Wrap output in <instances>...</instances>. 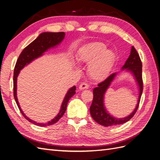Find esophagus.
<instances>
[{
	"mask_svg": "<svg viewBox=\"0 0 160 160\" xmlns=\"http://www.w3.org/2000/svg\"><path fill=\"white\" fill-rule=\"evenodd\" d=\"M79 89L80 90H83V89H88L89 88V85L87 84L86 83H82L80 84L79 85Z\"/></svg>",
	"mask_w": 160,
	"mask_h": 160,
	"instance_id": "obj_1",
	"label": "esophagus"
}]
</instances>
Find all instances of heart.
Masks as SVG:
<instances>
[{"mask_svg": "<svg viewBox=\"0 0 160 160\" xmlns=\"http://www.w3.org/2000/svg\"><path fill=\"white\" fill-rule=\"evenodd\" d=\"M115 59V53L106 49L105 44L93 42L85 45L79 50L78 59L88 64L89 76L95 81H101L108 75Z\"/></svg>", "mask_w": 160, "mask_h": 160, "instance_id": "1", "label": "heart"}]
</instances>
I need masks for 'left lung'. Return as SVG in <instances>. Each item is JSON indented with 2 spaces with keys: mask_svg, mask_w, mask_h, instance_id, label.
I'll return each instance as SVG.
<instances>
[{
  "mask_svg": "<svg viewBox=\"0 0 160 160\" xmlns=\"http://www.w3.org/2000/svg\"><path fill=\"white\" fill-rule=\"evenodd\" d=\"M122 69H126L127 71H130L133 75L135 81H137L139 91L138 103L136 108H135L133 112L129 115L128 117H125L124 118H115L108 113L104 106V95L109 87L111 82H112V81L114 79L117 73L114 72V73L110 75L107 79L98 85V88L93 89V99L89 109L92 118L97 123L105 127L115 126V125L128 122L129 119L133 117L139 107L140 99H141L143 92L142 63L139 55L134 47L132 46L130 55Z\"/></svg>",
  "mask_w": 160,
  "mask_h": 160,
  "instance_id": "obj_1",
  "label": "left lung"
}]
</instances>
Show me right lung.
Instances as JSON below:
<instances>
[{
	"instance_id": "1",
	"label": "right lung",
	"mask_w": 160,
	"mask_h": 160,
	"mask_svg": "<svg viewBox=\"0 0 160 160\" xmlns=\"http://www.w3.org/2000/svg\"><path fill=\"white\" fill-rule=\"evenodd\" d=\"M65 35V34L64 32H42L40 34L39 36H38L35 41H33L31 43H30L29 45L22 50L17 61L15 67H14L13 76V93L14 99H15L18 108L19 110H20L22 115L24 116V118L27 119V120H28L29 122L36 125H38V126L46 127L48 126V125H51L57 123L58 121L62 118V116L64 115L67 109V105L69 102V100L75 93L76 87H72V88H70L69 91H67V93L64 98V100L62 103L59 113H58V115L54 119H52L51 122H49L46 123H37L35 121H32L27 117L25 113H23V111H22L20 107V105H19L17 96V77L19 74V72H20V71L22 68H24L27 65L30 63V62L32 61L34 59H35L37 58L42 55L43 52H45L48 49L59 45V43L63 40Z\"/></svg>"
}]
</instances>
